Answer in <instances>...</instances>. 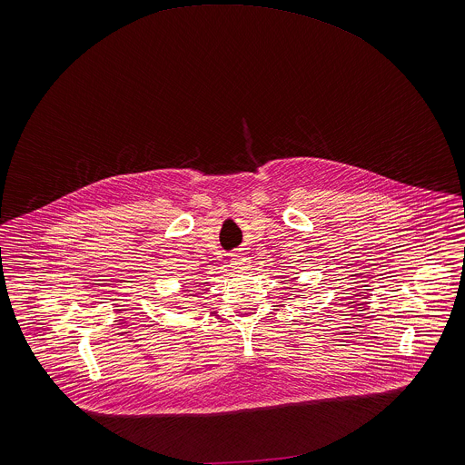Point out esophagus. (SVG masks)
Returning a JSON list of instances; mask_svg holds the SVG:
<instances>
[{"label": "esophagus", "mask_w": 465, "mask_h": 465, "mask_svg": "<svg viewBox=\"0 0 465 465\" xmlns=\"http://www.w3.org/2000/svg\"><path fill=\"white\" fill-rule=\"evenodd\" d=\"M231 266H232L236 272H245V270H249V266H251V258H249L245 252L234 254V256L231 258Z\"/></svg>", "instance_id": "1"}]
</instances>
